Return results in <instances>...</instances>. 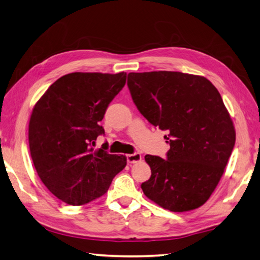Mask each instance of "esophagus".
<instances>
[{"mask_svg":"<svg viewBox=\"0 0 260 260\" xmlns=\"http://www.w3.org/2000/svg\"><path fill=\"white\" fill-rule=\"evenodd\" d=\"M126 159L128 164H135V162H139L142 160V155L140 153H133V154H127Z\"/></svg>","mask_w":260,"mask_h":260,"instance_id":"obj_1","label":"esophagus"}]
</instances>
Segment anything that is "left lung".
Here are the masks:
<instances>
[{"label":"left lung","instance_id":"8db88e82","mask_svg":"<svg viewBox=\"0 0 260 260\" xmlns=\"http://www.w3.org/2000/svg\"><path fill=\"white\" fill-rule=\"evenodd\" d=\"M127 85L140 113L166 131L167 157L145 155L147 198L171 212L202 206L214 191L236 143L231 117L204 76L171 71L129 73Z\"/></svg>","mask_w":260,"mask_h":260}]
</instances>
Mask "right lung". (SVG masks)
I'll list each match as a JSON object with an SVG mask.
<instances>
[{"mask_svg": "<svg viewBox=\"0 0 260 260\" xmlns=\"http://www.w3.org/2000/svg\"><path fill=\"white\" fill-rule=\"evenodd\" d=\"M126 83V73H70L49 86L29 121V147L43 184L69 205H83L107 192L124 169V155L109 154L105 134L107 108Z\"/></svg>", "mask_w": 260, "mask_h": 260, "instance_id": "add662e5", "label": "right lung"}]
</instances>
